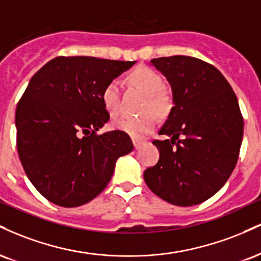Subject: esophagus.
Wrapping results in <instances>:
<instances>
[{
	"mask_svg": "<svg viewBox=\"0 0 261 261\" xmlns=\"http://www.w3.org/2000/svg\"><path fill=\"white\" fill-rule=\"evenodd\" d=\"M133 143H134V147L135 149H140L142 147L143 145H145V141H140V140H133Z\"/></svg>",
	"mask_w": 261,
	"mask_h": 261,
	"instance_id": "obj_1",
	"label": "esophagus"
}]
</instances>
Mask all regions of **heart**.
Listing matches in <instances>:
<instances>
[{
    "label": "heart",
    "mask_w": 261,
    "mask_h": 261,
    "mask_svg": "<svg viewBox=\"0 0 261 261\" xmlns=\"http://www.w3.org/2000/svg\"><path fill=\"white\" fill-rule=\"evenodd\" d=\"M128 81L147 95L145 108H151L157 113H166L168 110L169 95L161 91L162 79L155 71L148 67H139L128 74ZM101 100L110 115H118L120 112V85L118 81H110L104 87ZM153 110H146L137 116H121L113 121V126L134 139H141L153 131L157 125L158 119Z\"/></svg>",
    "instance_id": "obj_1"
}]
</instances>
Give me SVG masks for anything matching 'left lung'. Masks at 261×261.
<instances>
[{"instance_id":"obj_1","label":"left lung","mask_w":261,"mask_h":261,"mask_svg":"<svg viewBox=\"0 0 261 261\" xmlns=\"http://www.w3.org/2000/svg\"><path fill=\"white\" fill-rule=\"evenodd\" d=\"M168 81L173 108L153 141L160 161L143 173L164 201L193 206L226 184L238 161L243 118L232 87L215 66L190 56L152 59Z\"/></svg>"}]
</instances>
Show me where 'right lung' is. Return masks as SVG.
Segmentation results:
<instances>
[{"label": "right lung", "instance_id": "add662e5", "mask_svg": "<svg viewBox=\"0 0 261 261\" xmlns=\"http://www.w3.org/2000/svg\"><path fill=\"white\" fill-rule=\"evenodd\" d=\"M136 61L59 56L29 81L16 110L17 148L45 199L77 207L98 196L119 157L134 149L122 131L95 135L109 120L101 92Z\"/></svg>", "mask_w": 261, "mask_h": 261}]
</instances>
